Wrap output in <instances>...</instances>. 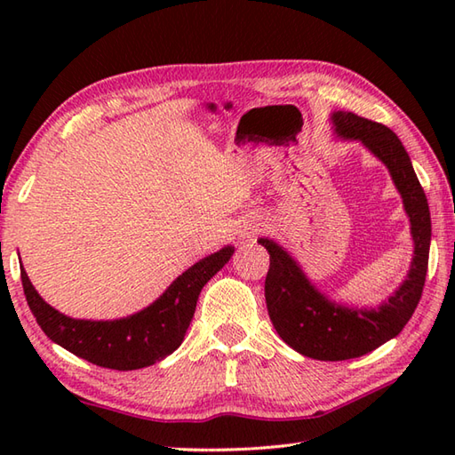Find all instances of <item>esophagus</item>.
I'll return each mask as SVG.
<instances>
[{"mask_svg": "<svg viewBox=\"0 0 455 455\" xmlns=\"http://www.w3.org/2000/svg\"><path fill=\"white\" fill-rule=\"evenodd\" d=\"M256 233H258V225H250L248 228H244L243 236H244V238H252Z\"/></svg>", "mask_w": 455, "mask_h": 455, "instance_id": "obj_1", "label": "esophagus"}]
</instances>
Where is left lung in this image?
Returning <instances> with one entry per match:
<instances>
[{
    "mask_svg": "<svg viewBox=\"0 0 455 455\" xmlns=\"http://www.w3.org/2000/svg\"><path fill=\"white\" fill-rule=\"evenodd\" d=\"M331 119L338 137L360 140L387 166L401 193L414 243L407 279L377 308L338 305L308 282L287 250L269 238H259L258 243L269 254L266 305L277 334L295 352L313 360L342 362L373 352L409 323L427 282L432 225L427 196L397 134L355 113L338 111Z\"/></svg>",
    "mask_w": 455,
    "mask_h": 455,
    "instance_id": "8db88e82",
    "label": "left lung"
}]
</instances>
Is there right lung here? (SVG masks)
<instances>
[{"mask_svg":"<svg viewBox=\"0 0 455 455\" xmlns=\"http://www.w3.org/2000/svg\"><path fill=\"white\" fill-rule=\"evenodd\" d=\"M235 246L199 259L150 307L117 321H80L48 305L21 269L23 291L38 326L58 346L100 367L129 371L156 363L178 350L196 313L203 285L225 266Z\"/></svg>","mask_w":455,"mask_h":455,"instance_id":"add662e5","label":"right lung"}]
</instances>
